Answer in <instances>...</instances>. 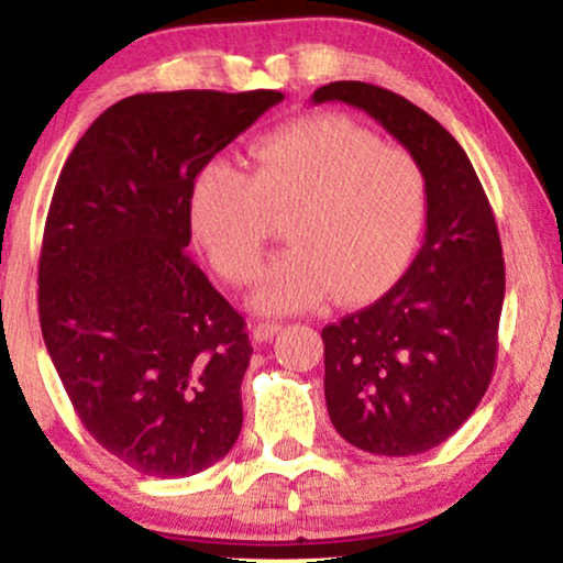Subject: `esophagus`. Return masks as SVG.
<instances>
[{
	"instance_id": "1",
	"label": "esophagus",
	"mask_w": 563,
	"mask_h": 563,
	"mask_svg": "<svg viewBox=\"0 0 563 563\" xmlns=\"http://www.w3.org/2000/svg\"><path fill=\"white\" fill-rule=\"evenodd\" d=\"M284 325L282 322H276V320H266V322H256V325H253V338H256L258 343H266V341H272V338L279 333Z\"/></svg>"
}]
</instances>
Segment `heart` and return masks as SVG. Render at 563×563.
<instances>
[{
    "label": "heart",
    "instance_id": "obj_1",
    "mask_svg": "<svg viewBox=\"0 0 563 563\" xmlns=\"http://www.w3.org/2000/svg\"><path fill=\"white\" fill-rule=\"evenodd\" d=\"M249 174L225 161L199 168L189 222L214 272L251 284L264 264L268 212H287L291 243L256 291L264 312H299L330 291L364 302L387 291L418 249L428 214L420 161L345 114H307L249 148Z\"/></svg>",
    "mask_w": 563,
    "mask_h": 563
}]
</instances>
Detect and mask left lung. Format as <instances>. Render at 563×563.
Segmentation results:
<instances>
[{
  "mask_svg": "<svg viewBox=\"0 0 563 563\" xmlns=\"http://www.w3.org/2000/svg\"><path fill=\"white\" fill-rule=\"evenodd\" d=\"M312 102L372 114L428 179L426 243L402 279L322 328L338 433L376 456H412L456 433L495 374L505 299L495 212L456 137L410 99L366 81H330Z\"/></svg>",
  "mask_w": 563,
  "mask_h": 563,
  "instance_id": "obj_1",
  "label": "left lung"
}]
</instances>
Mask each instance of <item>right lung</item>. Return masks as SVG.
<instances>
[{
	"mask_svg": "<svg viewBox=\"0 0 563 563\" xmlns=\"http://www.w3.org/2000/svg\"><path fill=\"white\" fill-rule=\"evenodd\" d=\"M282 99L133 95L91 122L60 168L37 264L43 341L84 428L141 474L205 472L241 433L253 345L189 256V191Z\"/></svg>",
	"mask_w": 563,
	"mask_h": 563,
	"instance_id": "1",
	"label": "right lung"
}]
</instances>
